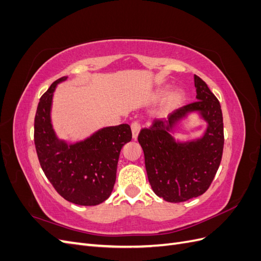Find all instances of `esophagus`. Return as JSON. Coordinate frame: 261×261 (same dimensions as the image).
<instances>
[{
  "label": "esophagus",
  "instance_id": "1",
  "mask_svg": "<svg viewBox=\"0 0 261 261\" xmlns=\"http://www.w3.org/2000/svg\"><path fill=\"white\" fill-rule=\"evenodd\" d=\"M130 127H132V133H133V138L136 140L138 137V134L140 132V124L138 122H133Z\"/></svg>",
  "mask_w": 261,
  "mask_h": 261
}]
</instances>
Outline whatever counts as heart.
Returning <instances> with one entry per match:
<instances>
[{
    "instance_id": "obj_1",
    "label": "heart",
    "mask_w": 261,
    "mask_h": 261,
    "mask_svg": "<svg viewBox=\"0 0 261 261\" xmlns=\"http://www.w3.org/2000/svg\"><path fill=\"white\" fill-rule=\"evenodd\" d=\"M167 93L165 90H162L159 92V97L162 98L164 94ZM184 101V93L181 90H174L168 94L167 99L164 101V109L165 110H174L178 108Z\"/></svg>"
}]
</instances>
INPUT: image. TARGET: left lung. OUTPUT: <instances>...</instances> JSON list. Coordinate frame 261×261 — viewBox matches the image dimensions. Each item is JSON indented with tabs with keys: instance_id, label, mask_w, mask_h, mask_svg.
Here are the masks:
<instances>
[{
	"instance_id": "obj_1",
	"label": "left lung",
	"mask_w": 261,
	"mask_h": 261,
	"mask_svg": "<svg viewBox=\"0 0 261 261\" xmlns=\"http://www.w3.org/2000/svg\"><path fill=\"white\" fill-rule=\"evenodd\" d=\"M196 99L143 128L138 141L144 150L149 183L156 196L169 202H181L202 195L209 188L223 153V117L220 102L200 77L194 76ZM197 112L207 122L200 139L176 142L170 135L177 123Z\"/></svg>"
}]
</instances>
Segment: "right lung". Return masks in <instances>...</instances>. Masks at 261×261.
<instances>
[{"label":"right lung","mask_w":261,"mask_h":261,"mask_svg":"<svg viewBox=\"0 0 261 261\" xmlns=\"http://www.w3.org/2000/svg\"><path fill=\"white\" fill-rule=\"evenodd\" d=\"M55 81L39 101L35 146L44 174L63 198L80 206H96L111 195L122 147L132 140L128 124L103 127L74 144L59 139L51 123Z\"/></svg>","instance_id":"1"}]
</instances>
